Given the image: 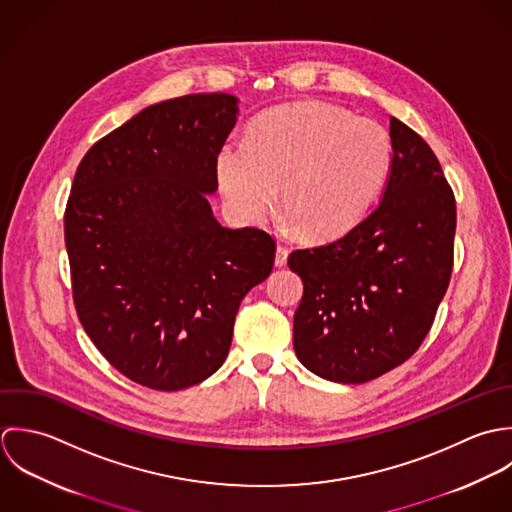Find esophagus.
<instances>
[{
	"label": "esophagus",
	"instance_id": "esophagus-1",
	"mask_svg": "<svg viewBox=\"0 0 512 512\" xmlns=\"http://www.w3.org/2000/svg\"><path fill=\"white\" fill-rule=\"evenodd\" d=\"M287 257H289V249L279 245L277 253H275V267H285L287 265Z\"/></svg>",
	"mask_w": 512,
	"mask_h": 512
}]
</instances>
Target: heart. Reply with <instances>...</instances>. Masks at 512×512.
I'll return each mask as SVG.
<instances>
[{"mask_svg":"<svg viewBox=\"0 0 512 512\" xmlns=\"http://www.w3.org/2000/svg\"><path fill=\"white\" fill-rule=\"evenodd\" d=\"M392 172L388 130L322 103L261 112L245 142L217 150L215 180L245 223L269 219L279 204L308 241H330L358 225Z\"/></svg>","mask_w":512,"mask_h":512,"instance_id":"1","label":"heart"}]
</instances>
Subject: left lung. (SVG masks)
<instances>
[{
    "label": "left lung",
    "mask_w": 512,
    "mask_h": 512,
    "mask_svg": "<svg viewBox=\"0 0 512 512\" xmlns=\"http://www.w3.org/2000/svg\"><path fill=\"white\" fill-rule=\"evenodd\" d=\"M392 172L380 204L332 243L299 249L293 346L312 374L364 384L427 336L453 269L455 198L427 142L390 120Z\"/></svg>",
    "instance_id": "left-lung-1"
}]
</instances>
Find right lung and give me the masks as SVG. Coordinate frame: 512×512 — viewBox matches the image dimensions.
Here are the masks:
<instances>
[{
	"instance_id": "obj_1",
	"label": "right lung",
	"mask_w": 512,
	"mask_h": 512,
	"mask_svg": "<svg viewBox=\"0 0 512 512\" xmlns=\"http://www.w3.org/2000/svg\"><path fill=\"white\" fill-rule=\"evenodd\" d=\"M239 99L152 104L81 160L65 211L79 320L132 382L176 392L227 358L243 297L273 269L269 233L223 227L207 202Z\"/></svg>"
}]
</instances>
